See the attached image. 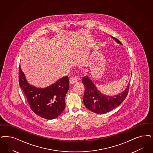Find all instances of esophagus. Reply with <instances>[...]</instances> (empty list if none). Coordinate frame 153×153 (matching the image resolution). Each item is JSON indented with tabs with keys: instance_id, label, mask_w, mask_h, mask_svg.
I'll use <instances>...</instances> for the list:
<instances>
[{
	"instance_id": "esophagus-1",
	"label": "esophagus",
	"mask_w": 153,
	"mask_h": 153,
	"mask_svg": "<svg viewBox=\"0 0 153 153\" xmlns=\"http://www.w3.org/2000/svg\"><path fill=\"white\" fill-rule=\"evenodd\" d=\"M79 78H78L77 76H72L69 79V82L71 84H74L75 83H77L79 82Z\"/></svg>"
}]
</instances>
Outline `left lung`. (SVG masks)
<instances>
[{
  "mask_svg": "<svg viewBox=\"0 0 153 153\" xmlns=\"http://www.w3.org/2000/svg\"><path fill=\"white\" fill-rule=\"evenodd\" d=\"M119 43H121L115 37H112ZM85 86V93L83 100L84 105L90 111L96 114H102L111 111L119 106L126 98L128 94L129 85L126 89L116 96H107L101 94L97 90L95 85L87 77L82 79Z\"/></svg>",
  "mask_w": 153,
  "mask_h": 153,
  "instance_id": "1",
  "label": "left lung"
}]
</instances>
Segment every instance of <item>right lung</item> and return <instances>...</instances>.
I'll use <instances>...</instances> for the list:
<instances>
[{
	"mask_svg": "<svg viewBox=\"0 0 153 153\" xmlns=\"http://www.w3.org/2000/svg\"><path fill=\"white\" fill-rule=\"evenodd\" d=\"M19 80L30 109L37 115L51 120L62 113L65 106V97L69 89L68 76L62 77L46 88H37L27 83L20 65Z\"/></svg>",
	"mask_w": 153,
	"mask_h": 153,
	"instance_id": "right-lung-1",
	"label": "right lung"
}]
</instances>
